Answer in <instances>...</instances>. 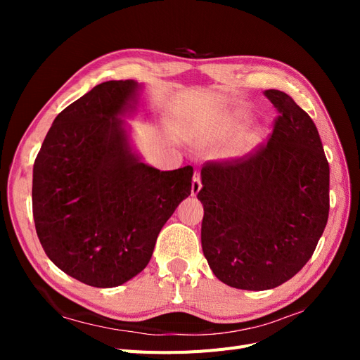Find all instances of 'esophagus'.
I'll return each mask as SVG.
<instances>
[{"instance_id": "obj_1", "label": "esophagus", "mask_w": 360, "mask_h": 360, "mask_svg": "<svg viewBox=\"0 0 360 360\" xmlns=\"http://www.w3.org/2000/svg\"><path fill=\"white\" fill-rule=\"evenodd\" d=\"M201 188H202V184H201V180H200V174L195 172L193 180H192V188H191L192 197H195V195H197L201 191Z\"/></svg>"}]
</instances>
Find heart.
I'll list each match as a JSON object with an SVG mask.
<instances>
[{"label":"heart","instance_id":"heart-1","mask_svg":"<svg viewBox=\"0 0 360 360\" xmlns=\"http://www.w3.org/2000/svg\"><path fill=\"white\" fill-rule=\"evenodd\" d=\"M248 122V115L245 112L236 111L228 114L226 117H224L219 123H217L214 127H212L209 132H205L202 136V143L205 144H214L217 141H222L228 136H231L234 134H237ZM258 143V136L255 134H250L249 136H246L240 144L237 146V148L233 151L234 158H242L246 153H249L250 150L255 147V144Z\"/></svg>","mask_w":360,"mask_h":360}]
</instances>
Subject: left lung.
<instances>
[{
	"mask_svg": "<svg viewBox=\"0 0 360 360\" xmlns=\"http://www.w3.org/2000/svg\"><path fill=\"white\" fill-rule=\"evenodd\" d=\"M264 147L201 169V246L214 276L250 291L275 288L308 263L328 224L329 163L311 117L279 90Z\"/></svg>",
	"mask_w": 360,
	"mask_h": 360,
	"instance_id": "1",
	"label": "left lung"
}]
</instances>
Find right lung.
I'll use <instances>...</instances> for the list:
<instances>
[{
    "label": "right lung",
    "instance_id": "obj_1",
    "mask_svg": "<svg viewBox=\"0 0 360 360\" xmlns=\"http://www.w3.org/2000/svg\"><path fill=\"white\" fill-rule=\"evenodd\" d=\"M143 84L106 81L61 111L32 168L39 240L64 274L112 288L135 278L156 238L191 195L192 167L160 171L143 162L124 118Z\"/></svg>",
    "mask_w": 360,
    "mask_h": 360
}]
</instances>
